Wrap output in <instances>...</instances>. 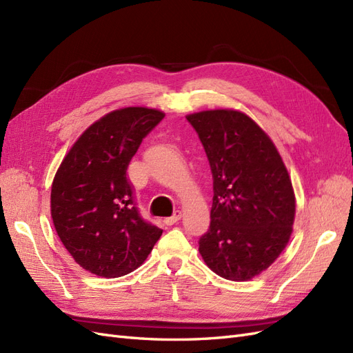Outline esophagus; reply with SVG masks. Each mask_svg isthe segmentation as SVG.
Masks as SVG:
<instances>
[{"label":"esophagus","instance_id":"1","mask_svg":"<svg viewBox=\"0 0 353 353\" xmlns=\"http://www.w3.org/2000/svg\"><path fill=\"white\" fill-rule=\"evenodd\" d=\"M181 216H183V213H181V210H175L174 215L169 216V218H165L163 222L166 223V225H174V223H176L181 219Z\"/></svg>","mask_w":353,"mask_h":353}]
</instances>
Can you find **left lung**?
<instances>
[{
	"label": "left lung",
	"mask_w": 353,
	"mask_h": 353,
	"mask_svg": "<svg viewBox=\"0 0 353 353\" xmlns=\"http://www.w3.org/2000/svg\"><path fill=\"white\" fill-rule=\"evenodd\" d=\"M205 147L213 178L210 225L199 252L222 279L248 281L290 240L296 201L274 143L248 114L206 110L187 116Z\"/></svg>",
	"instance_id": "left-lung-1"
}]
</instances>
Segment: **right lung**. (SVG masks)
I'll return each mask as SVG.
<instances>
[{
  "label": "right lung",
  "mask_w": 353,
  "mask_h": 353,
  "mask_svg": "<svg viewBox=\"0 0 353 353\" xmlns=\"http://www.w3.org/2000/svg\"><path fill=\"white\" fill-rule=\"evenodd\" d=\"M165 117L147 108L110 112L63 159L51 187V218L63 245L83 270L105 279L137 270L162 236L137 208L126 169Z\"/></svg>",
  "instance_id": "1"
}]
</instances>
